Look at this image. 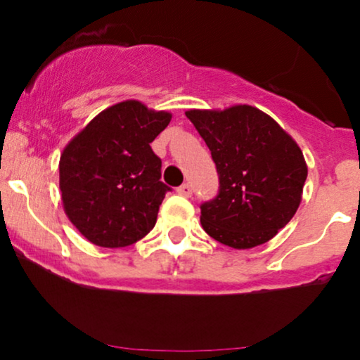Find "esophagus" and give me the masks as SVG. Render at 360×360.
<instances>
[{
    "label": "esophagus",
    "mask_w": 360,
    "mask_h": 360,
    "mask_svg": "<svg viewBox=\"0 0 360 360\" xmlns=\"http://www.w3.org/2000/svg\"><path fill=\"white\" fill-rule=\"evenodd\" d=\"M177 193L181 194V196H186V198H189L193 194V188H191V184H183V186H179V188H177Z\"/></svg>",
    "instance_id": "obj_1"
}]
</instances>
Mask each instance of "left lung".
Listing matches in <instances>:
<instances>
[{
	"label": "left lung",
	"instance_id": "obj_1",
	"mask_svg": "<svg viewBox=\"0 0 360 360\" xmlns=\"http://www.w3.org/2000/svg\"><path fill=\"white\" fill-rule=\"evenodd\" d=\"M205 140L220 188L201 205V225L214 240L252 249L269 242L295 217L308 167L298 143L269 115L249 105L189 110Z\"/></svg>",
	"mask_w": 360,
	"mask_h": 360
}]
</instances>
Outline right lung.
Masks as SVG:
<instances>
[{"label": "right lung", "instance_id": "obj_1", "mask_svg": "<svg viewBox=\"0 0 360 360\" xmlns=\"http://www.w3.org/2000/svg\"><path fill=\"white\" fill-rule=\"evenodd\" d=\"M171 118L140 101H122L65 146L59 162L62 205L91 243L127 247L154 229L171 188L160 181L162 162L150 143Z\"/></svg>", "mask_w": 360, "mask_h": 360}]
</instances>
